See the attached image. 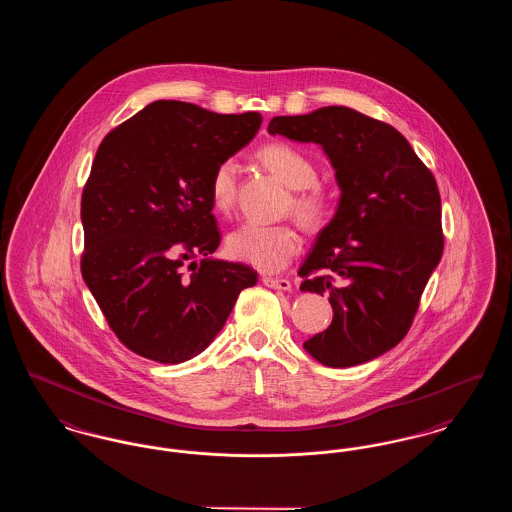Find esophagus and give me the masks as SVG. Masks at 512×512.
I'll use <instances>...</instances> for the list:
<instances>
[{
    "mask_svg": "<svg viewBox=\"0 0 512 512\" xmlns=\"http://www.w3.org/2000/svg\"><path fill=\"white\" fill-rule=\"evenodd\" d=\"M263 284L272 288V290H282V292H290L292 290V282L288 278H272V276H265Z\"/></svg>",
    "mask_w": 512,
    "mask_h": 512,
    "instance_id": "34e87169",
    "label": "esophagus"
}]
</instances>
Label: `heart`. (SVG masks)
I'll list each match as a JSON object with an SVG mask.
<instances>
[{
	"label": "heart",
	"mask_w": 512,
	"mask_h": 512,
	"mask_svg": "<svg viewBox=\"0 0 512 512\" xmlns=\"http://www.w3.org/2000/svg\"><path fill=\"white\" fill-rule=\"evenodd\" d=\"M257 161L293 190L292 213L305 228L317 230L328 222L332 215V195L318 184L317 165L305 151L286 142H270L257 151ZM236 184L238 165L232 159L219 163L209 180V195L213 209L220 215L232 211ZM299 247L301 238L290 224L245 222L228 236V251L263 272H278L288 267Z\"/></svg>",
	"instance_id": "heart-1"
}]
</instances>
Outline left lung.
<instances>
[{
  "label": "left lung",
  "mask_w": 512,
  "mask_h": 512,
  "mask_svg": "<svg viewBox=\"0 0 512 512\" xmlns=\"http://www.w3.org/2000/svg\"><path fill=\"white\" fill-rule=\"evenodd\" d=\"M268 134L322 147L341 190L299 268L301 292L328 293L334 318L303 347L332 368L368 363L407 336L441 259L436 178L401 132L349 107L274 117Z\"/></svg>",
  "instance_id": "left-lung-1"
}]
</instances>
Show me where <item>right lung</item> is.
Masks as SVG:
<instances>
[{"instance_id": "obj_1", "label": "right lung", "mask_w": 512, "mask_h": 512, "mask_svg": "<svg viewBox=\"0 0 512 512\" xmlns=\"http://www.w3.org/2000/svg\"><path fill=\"white\" fill-rule=\"evenodd\" d=\"M261 121L161 99L99 144L82 192L80 270L130 351L165 365L192 359L257 284L253 268L211 257L220 234L209 180Z\"/></svg>"}]
</instances>
